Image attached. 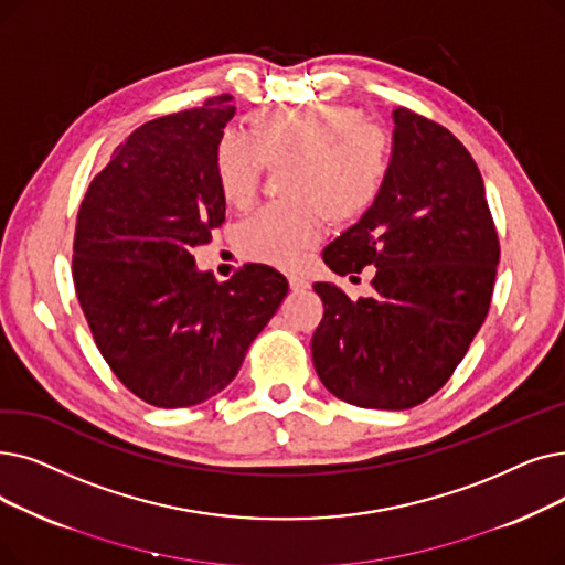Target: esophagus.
I'll return each instance as SVG.
<instances>
[{
    "instance_id": "34e87169",
    "label": "esophagus",
    "mask_w": 565,
    "mask_h": 565,
    "mask_svg": "<svg viewBox=\"0 0 565 565\" xmlns=\"http://www.w3.org/2000/svg\"><path fill=\"white\" fill-rule=\"evenodd\" d=\"M288 286H290V290H307L309 288V281L302 277V275H288Z\"/></svg>"
}]
</instances>
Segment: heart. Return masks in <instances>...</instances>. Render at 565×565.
<instances>
[{"label": "heart", "instance_id": "obj_1", "mask_svg": "<svg viewBox=\"0 0 565 565\" xmlns=\"http://www.w3.org/2000/svg\"><path fill=\"white\" fill-rule=\"evenodd\" d=\"M249 138L224 134L214 147L222 199L247 210L263 168L279 170V207H265L235 231L237 252L254 263L290 265L321 233V216L347 226L370 212L390 173L392 142L383 127L341 104L258 108Z\"/></svg>", "mask_w": 565, "mask_h": 565}]
</instances>
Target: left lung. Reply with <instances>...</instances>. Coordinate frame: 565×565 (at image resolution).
<instances>
[{"instance_id": "left-lung-1", "label": "left lung", "mask_w": 565, "mask_h": 565, "mask_svg": "<svg viewBox=\"0 0 565 565\" xmlns=\"http://www.w3.org/2000/svg\"><path fill=\"white\" fill-rule=\"evenodd\" d=\"M395 150L376 205L323 252L337 275L374 265V298L313 284L318 379L341 402L404 411L448 383L484 323L499 235L469 150L436 121L397 108Z\"/></svg>"}]
</instances>
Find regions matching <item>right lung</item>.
Wrapping results in <instances>:
<instances>
[{
  "label": "right lung",
  "mask_w": 565,
  "mask_h": 565,
  "mask_svg": "<svg viewBox=\"0 0 565 565\" xmlns=\"http://www.w3.org/2000/svg\"><path fill=\"white\" fill-rule=\"evenodd\" d=\"M233 115L222 94L145 121L78 210L71 273L96 349L121 385L159 408L222 392L288 292L269 265H244L224 284L195 269L191 249L224 224L214 147Z\"/></svg>",
  "instance_id": "add662e5"
}]
</instances>
